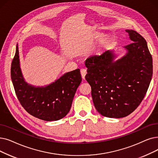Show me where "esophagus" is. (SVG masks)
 I'll return each mask as SVG.
<instances>
[{
	"label": "esophagus",
	"instance_id": "esophagus-1",
	"mask_svg": "<svg viewBox=\"0 0 158 158\" xmlns=\"http://www.w3.org/2000/svg\"><path fill=\"white\" fill-rule=\"evenodd\" d=\"M81 76H82V78H83V79L85 78V75H86L87 73V72H86V69H84V68H83V69L81 70Z\"/></svg>",
	"mask_w": 158,
	"mask_h": 158
}]
</instances>
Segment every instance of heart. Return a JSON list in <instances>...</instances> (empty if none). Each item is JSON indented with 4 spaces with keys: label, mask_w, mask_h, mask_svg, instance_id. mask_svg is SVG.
<instances>
[{
    "label": "heart",
    "mask_w": 158,
    "mask_h": 158,
    "mask_svg": "<svg viewBox=\"0 0 158 158\" xmlns=\"http://www.w3.org/2000/svg\"><path fill=\"white\" fill-rule=\"evenodd\" d=\"M102 36V33H96L95 35H94V39L95 40H99L100 37ZM110 42V37L107 35H105L103 37H102L101 39L99 40V49L102 48H103L105 46H106L107 44H109V43Z\"/></svg>",
    "instance_id": "b5f03b06"
}]
</instances>
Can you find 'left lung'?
Masks as SVG:
<instances>
[{
  "label": "left lung",
  "mask_w": 158,
  "mask_h": 158,
  "mask_svg": "<svg viewBox=\"0 0 158 158\" xmlns=\"http://www.w3.org/2000/svg\"><path fill=\"white\" fill-rule=\"evenodd\" d=\"M130 44L124 46L125 56L114 60V51L85 60V79L92 88L97 111L110 118H121L140 105L152 77V57L145 39L132 30H127Z\"/></svg>",
  "instance_id": "obj_1"
}]
</instances>
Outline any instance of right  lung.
I'll return each mask as SVG.
<instances>
[{
    "mask_svg": "<svg viewBox=\"0 0 158 158\" xmlns=\"http://www.w3.org/2000/svg\"><path fill=\"white\" fill-rule=\"evenodd\" d=\"M11 78L20 105L30 115L46 121H57L69 112L82 78L79 69L67 72L45 86L24 81L20 68L18 45L11 66Z\"/></svg>",
    "mask_w": 158,
    "mask_h": 158,
    "instance_id": "obj_1",
    "label": "right lung"
}]
</instances>
